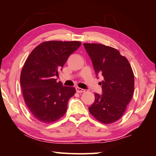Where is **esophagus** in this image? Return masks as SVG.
<instances>
[{
  "label": "esophagus",
  "instance_id": "1",
  "mask_svg": "<svg viewBox=\"0 0 156 156\" xmlns=\"http://www.w3.org/2000/svg\"><path fill=\"white\" fill-rule=\"evenodd\" d=\"M76 91H77L78 93H83V92L85 91V90H84V89H81L80 87H76Z\"/></svg>",
  "mask_w": 156,
  "mask_h": 156
}]
</instances>
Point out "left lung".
Returning <instances> with one entry per match:
<instances>
[{
    "label": "left lung",
    "instance_id": "obj_1",
    "mask_svg": "<svg viewBox=\"0 0 156 156\" xmlns=\"http://www.w3.org/2000/svg\"><path fill=\"white\" fill-rule=\"evenodd\" d=\"M96 75L103 76L102 94H95L89 111L103 124H112L122 117L133 97L134 75L126 58L113 47L102 44L84 43Z\"/></svg>",
    "mask_w": 156,
    "mask_h": 156
}]
</instances>
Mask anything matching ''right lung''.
I'll return each instance as SVG.
<instances>
[{
    "mask_svg": "<svg viewBox=\"0 0 156 156\" xmlns=\"http://www.w3.org/2000/svg\"><path fill=\"white\" fill-rule=\"evenodd\" d=\"M79 41H46L30 53L20 73V85L25 104L34 117L41 122H54L65 114L69 100L76 93L73 87L62 86L55 76Z\"/></svg>",
    "mask_w": 156,
    "mask_h": 156,
    "instance_id": "right-lung-1",
    "label": "right lung"
}]
</instances>
